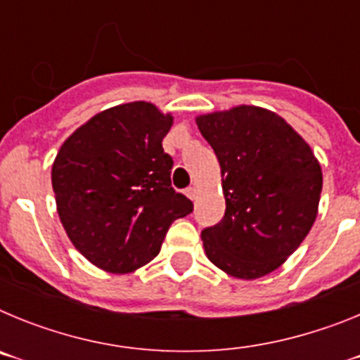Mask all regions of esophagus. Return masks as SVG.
<instances>
[{"label": "esophagus", "instance_id": "1", "mask_svg": "<svg viewBox=\"0 0 360 360\" xmlns=\"http://www.w3.org/2000/svg\"><path fill=\"white\" fill-rule=\"evenodd\" d=\"M186 195H187V198L196 200V195H198V191H196V187H187Z\"/></svg>", "mask_w": 360, "mask_h": 360}]
</instances>
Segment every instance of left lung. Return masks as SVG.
Masks as SVG:
<instances>
[{
	"instance_id": "obj_1",
	"label": "left lung",
	"mask_w": 360,
	"mask_h": 360,
	"mask_svg": "<svg viewBox=\"0 0 360 360\" xmlns=\"http://www.w3.org/2000/svg\"><path fill=\"white\" fill-rule=\"evenodd\" d=\"M214 149L224 219L202 232L205 256L236 279L274 272L303 243L319 211L323 171L311 148L266 108L240 104L196 117Z\"/></svg>"
}]
</instances>
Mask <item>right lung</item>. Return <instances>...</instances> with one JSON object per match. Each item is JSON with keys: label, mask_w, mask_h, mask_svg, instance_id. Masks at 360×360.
I'll return each instance as SVG.
<instances>
[{"label": "right lung", "mask_w": 360, "mask_h": 360, "mask_svg": "<svg viewBox=\"0 0 360 360\" xmlns=\"http://www.w3.org/2000/svg\"><path fill=\"white\" fill-rule=\"evenodd\" d=\"M173 115L146 101L108 108L63 142L52 164L57 214L73 247L97 269L128 274L158 256L193 202L171 187L162 141Z\"/></svg>", "instance_id": "right-lung-1"}]
</instances>
